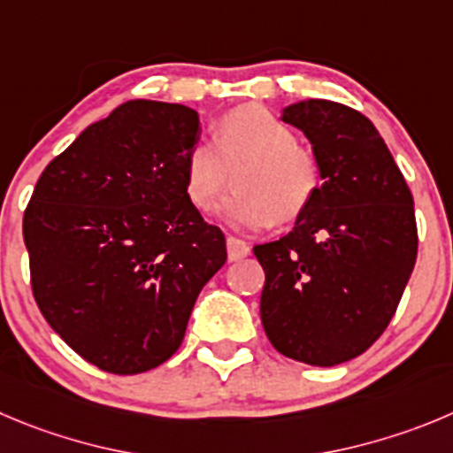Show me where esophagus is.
<instances>
[{
	"instance_id": "esophagus-1",
	"label": "esophagus",
	"mask_w": 453,
	"mask_h": 453,
	"mask_svg": "<svg viewBox=\"0 0 453 453\" xmlns=\"http://www.w3.org/2000/svg\"><path fill=\"white\" fill-rule=\"evenodd\" d=\"M227 259L230 261H239L243 259V257L250 255V243H246V241L236 239V236H227Z\"/></svg>"
}]
</instances>
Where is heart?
<instances>
[{"label":"heart","mask_w":453,"mask_h":453,"mask_svg":"<svg viewBox=\"0 0 453 453\" xmlns=\"http://www.w3.org/2000/svg\"><path fill=\"white\" fill-rule=\"evenodd\" d=\"M234 174V192L223 217L241 227H265L303 214L322 188L315 151L299 145L295 131L257 104L232 109L217 122L212 142L192 147L185 163V189L198 210H210Z\"/></svg>","instance_id":"b5f03b06"}]
</instances>
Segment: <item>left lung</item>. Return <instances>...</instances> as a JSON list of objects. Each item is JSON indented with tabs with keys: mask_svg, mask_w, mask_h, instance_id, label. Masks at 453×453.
<instances>
[{
	"mask_svg": "<svg viewBox=\"0 0 453 453\" xmlns=\"http://www.w3.org/2000/svg\"><path fill=\"white\" fill-rule=\"evenodd\" d=\"M322 165V188L286 236L255 246L261 324L290 360L365 353L398 311L418 257L413 196L373 122L331 100L284 109Z\"/></svg>",
	"mask_w": 453,
	"mask_h": 453,
	"instance_id": "left-lung-1",
	"label": "left lung"
}]
</instances>
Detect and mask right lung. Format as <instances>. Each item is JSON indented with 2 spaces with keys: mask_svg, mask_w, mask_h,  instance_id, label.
<instances>
[{
  "mask_svg": "<svg viewBox=\"0 0 453 453\" xmlns=\"http://www.w3.org/2000/svg\"><path fill=\"white\" fill-rule=\"evenodd\" d=\"M198 113L129 100L55 156L24 210L31 288L80 357L116 375L179 350L226 236L185 189Z\"/></svg>",
  "mask_w": 453,
  "mask_h": 453,
  "instance_id": "right-lung-1",
  "label": "right lung"
}]
</instances>
